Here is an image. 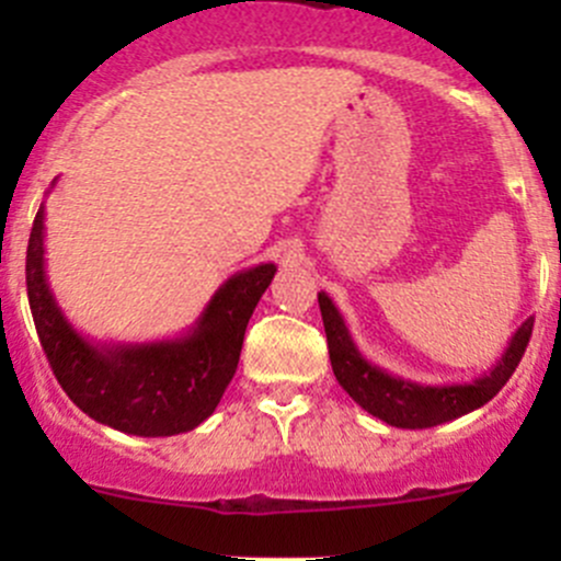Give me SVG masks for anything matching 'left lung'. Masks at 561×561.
<instances>
[{"label": "left lung", "mask_w": 561, "mask_h": 561, "mask_svg": "<svg viewBox=\"0 0 561 561\" xmlns=\"http://www.w3.org/2000/svg\"><path fill=\"white\" fill-rule=\"evenodd\" d=\"M322 312V325L328 336V355H331L333 375L339 386L353 396L369 415L380 417L388 426L396 428H432L439 423L456 421L467 412L478 410L485 401L494 399L502 386L513 377L518 360H522L526 344H529L531 325L535 320H524L518 331L507 342L502 358L474 377L472 382H454V386H423V382L404 380L390 371L380 369L371 360L360 355L358 344L350 336V328L344 322L336 304L328 293H317Z\"/></svg>", "instance_id": "1"}]
</instances>
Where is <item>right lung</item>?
Here are the masks:
<instances>
[{"mask_svg":"<svg viewBox=\"0 0 561 561\" xmlns=\"http://www.w3.org/2000/svg\"><path fill=\"white\" fill-rule=\"evenodd\" d=\"M274 274V263L233 274L214 293L195 325L175 339L92 342L72 328L50 293L45 206H39L26 247L30 309L56 380L78 410L135 437L192 432L217 410L239 366L249 317Z\"/></svg>","mask_w":561,"mask_h":561,"instance_id":"right-lung-1","label":"right lung"}]
</instances>
